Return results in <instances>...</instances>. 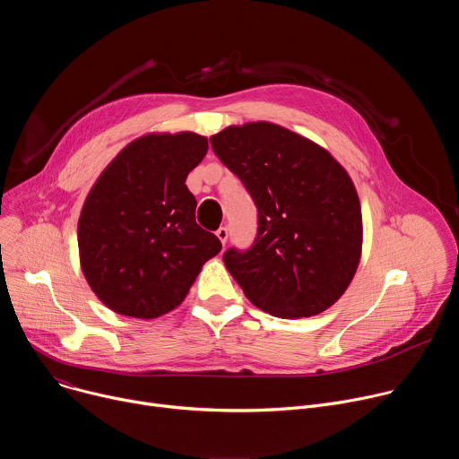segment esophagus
Masks as SVG:
<instances>
[{
  "label": "esophagus",
  "instance_id": "1",
  "mask_svg": "<svg viewBox=\"0 0 459 459\" xmlns=\"http://www.w3.org/2000/svg\"><path fill=\"white\" fill-rule=\"evenodd\" d=\"M216 236H218V239L221 241V245H225L227 239H229V229H227V227H220V229L216 230Z\"/></svg>",
  "mask_w": 459,
  "mask_h": 459
}]
</instances>
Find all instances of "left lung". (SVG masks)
<instances>
[{
    "label": "left lung",
    "instance_id": "obj_1",
    "mask_svg": "<svg viewBox=\"0 0 459 459\" xmlns=\"http://www.w3.org/2000/svg\"><path fill=\"white\" fill-rule=\"evenodd\" d=\"M211 145L257 207L254 245L223 254L250 303L285 319L333 307L356 274L363 245L349 172L326 149L271 121L230 125Z\"/></svg>",
    "mask_w": 459,
    "mask_h": 459
}]
</instances>
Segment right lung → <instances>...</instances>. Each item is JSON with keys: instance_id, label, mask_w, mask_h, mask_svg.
<instances>
[{"instance_id": "right-lung-1", "label": "right lung", "mask_w": 459, "mask_h": 459, "mask_svg": "<svg viewBox=\"0 0 459 459\" xmlns=\"http://www.w3.org/2000/svg\"><path fill=\"white\" fill-rule=\"evenodd\" d=\"M209 151L195 133L130 142L92 185L78 221L80 264L110 310L152 319L188 294L221 241L195 223L188 172Z\"/></svg>"}]
</instances>
